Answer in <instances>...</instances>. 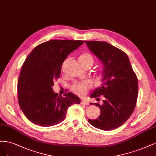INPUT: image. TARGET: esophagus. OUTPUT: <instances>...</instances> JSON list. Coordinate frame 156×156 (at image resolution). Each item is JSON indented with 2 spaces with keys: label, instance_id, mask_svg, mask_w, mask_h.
I'll return each mask as SVG.
<instances>
[{
  "label": "esophagus",
  "instance_id": "esophagus-1",
  "mask_svg": "<svg viewBox=\"0 0 156 156\" xmlns=\"http://www.w3.org/2000/svg\"><path fill=\"white\" fill-rule=\"evenodd\" d=\"M81 104H83V105H89V102L87 101V100H82V101H81Z\"/></svg>",
  "mask_w": 156,
  "mask_h": 156
}]
</instances>
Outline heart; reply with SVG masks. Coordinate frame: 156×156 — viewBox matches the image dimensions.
<instances>
[{"label":"heart","instance_id":"b5f03b06","mask_svg":"<svg viewBox=\"0 0 156 156\" xmlns=\"http://www.w3.org/2000/svg\"><path fill=\"white\" fill-rule=\"evenodd\" d=\"M68 59H66L65 61L63 62L62 65V70H63L65 65L67 62ZM79 63L80 65H82L83 67H86L87 65H92L94 63V58L92 56V55H91L89 53H83L82 54L81 56L79 58ZM102 74H100V76L99 77V79H102ZM91 88V85L90 83L87 82H76L72 85L71 86V90L74 93L77 94L79 96H84V95L86 94L87 93L88 90Z\"/></svg>","mask_w":156,"mask_h":156}]
</instances>
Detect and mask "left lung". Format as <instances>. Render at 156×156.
<instances>
[{
    "label": "left lung",
    "instance_id": "1",
    "mask_svg": "<svg viewBox=\"0 0 156 156\" xmlns=\"http://www.w3.org/2000/svg\"><path fill=\"white\" fill-rule=\"evenodd\" d=\"M85 42L104 67L102 83L90 96L100 100L102 95V105L90 104L97 105L100 115L88 122L100 129H114L122 126L134 111L138 96L137 76L127 54L121 50L104 41Z\"/></svg>",
    "mask_w": 156,
    "mask_h": 156
}]
</instances>
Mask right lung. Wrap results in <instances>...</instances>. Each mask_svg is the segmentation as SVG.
I'll list each match as a JSON object with an SVG mask.
<instances>
[{
	"mask_svg": "<svg viewBox=\"0 0 156 156\" xmlns=\"http://www.w3.org/2000/svg\"><path fill=\"white\" fill-rule=\"evenodd\" d=\"M83 43L51 40L37 45L25 59L18 80V101L25 116L34 124L56 125L65 119L70 105L80 103V98L71 92L58 96L52 86L60 76L64 60Z\"/></svg>",
	"mask_w": 156,
	"mask_h": 156,
	"instance_id": "obj_1",
	"label": "right lung"
}]
</instances>
